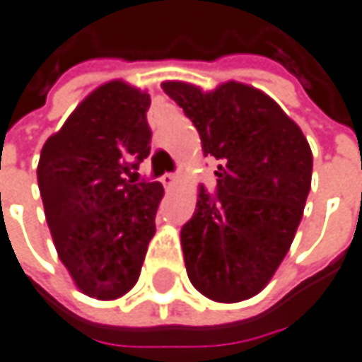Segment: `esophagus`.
I'll return each instance as SVG.
<instances>
[{
  "label": "esophagus",
  "instance_id": "obj_1",
  "mask_svg": "<svg viewBox=\"0 0 362 362\" xmlns=\"http://www.w3.org/2000/svg\"><path fill=\"white\" fill-rule=\"evenodd\" d=\"M160 181H163L165 187H173L175 181H177V175H175V173H165V175L160 177Z\"/></svg>",
  "mask_w": 362,
  "mask_h": 362
}]
</instances>
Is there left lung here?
<instances>
[{
	"label": "left lung",
	"instance_id": "1",
	"mask_svg": "<svg viewBox=\"0 0 362 362\" xmlns=\"http://www.w3.org/2000/svg\"><path fill=\"white\" fill-rule=\"evenodd\" d=\"M220 160L216 193L199 189L181 246L193 287L234 303L275 275L293 243L312 185V151L299 126L262 91L228 81L216 91L163 83Z\"/></svg>",
	"mask_w": 362,
	"mask_h": 362
}]
</instances>
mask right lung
Listing matches in <instances>:
<instances>
[{
    "label": "right lung",
    "mask_w": 362,
    "mask_h": 362,
    "mask_svg": "<svg viewBox=\"0 0 362 362\" xmlns=\"http://www.w3.org/2000/svg\"><path fill=\"white\" fill-rule=\"evenodd\" d=\"M151 95L98 87L42 146L38 187L59 259L85 296L116 299L140 277L163 185L138 181L151 154Z\"/></svg>",
    "instance_id": "add662e5"
}]
</instances>
